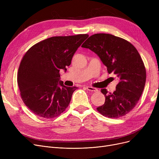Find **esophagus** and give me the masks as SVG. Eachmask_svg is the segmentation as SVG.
Instances as JSON below:
<instances>
[{
  "label": "esophagus",
  "instance_id": "34e87169",
  "mask_svg": "<svg viewBox=\"0 0 159 159\" xmlns=\"http://www.w3.org/2000/svg\"><path fill=\"white\" fill-rule=\"evenodd\" d=\"M86 89L90 91H93V92H95V91H97L98 89L95 88L93 87H91V86H86Z\"/></svg>",
  "mask_w": 159,
  "mask_h": 159
}]
</instances>
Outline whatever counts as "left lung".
<instances>
[{
  "label": "left lung",
  "instance_id": "1",
  "mask_svg": "<svg viewBox=\"0 0 159 159\" xmlns=\"http://www.w3.org/2000/svg\"><path fill=\"white\" fill-rule=\"evenodd\" d=\"M95 53L107 67L108 73L115 74L119 82L113 93L104 95V104L97 107L102 115L117 119L129 113L143 94L146 79L144 62L137 49L124 39L107 33L90 36L82 45Z\"/></svg>",
  "mask_w": 159,
  "mask_h": 159
}]
</instances>
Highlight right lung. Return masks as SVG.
<instances>
[{
	"label": "right lung",
	"instance_id": "add662e5",
	"mask_svg": "<svg viewBox=\"0 0 159 159\" xmlns=\"http://www.w3.org/2000/svg\"><path fill=\"white\" fill-rule=\"evenodd\" d=\"M89 35L53 37L31 47L20 62L17 82L29 110L44 119L60 115L68 106L77 87H68L59 71L71 64L73 55Z\"/></svg>",
	"mask_w": 159,
	"mask_h": 159
}]
</instances>
